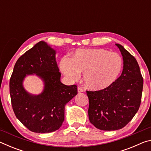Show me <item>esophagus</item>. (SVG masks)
<instances>
[{"label":"esophagus","mask_w":151,"mask_h":151,"mask_svg":"<svg viewBox=\"0 0 151 151\" xmlns=\"http://www.w3.org/2000/svg\"><path fill=\"white\" fill-rule=\"evenodd\" d=\"M84 92V89L83 88H81V86H78V93H83Z\"/></svg>","instance_id":"34e87169"}]
</instances>
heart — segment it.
<instances>
[{
    "instance_id": "heart-1",
    "label": "heart",
    "mask_w": 151,
    "mask_h": 151,
    "mask_svg": "<svg viewBox=\"0 0 151 151\" xmlns=\"http://www.w3.org/2000/svg\"><path fill=\"white\" fill-rule=\"evenodd\" d=\"M59 66L70 80H77L82 73L86 87L101 91L108 88L119 77L122 59L117 53L104 48H86L76 50L72 59L63 58Z\"/></svg>"
}]
</instances>
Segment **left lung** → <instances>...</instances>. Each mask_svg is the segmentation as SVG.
<instances>
[{"label": "left lung", "instance_id": "8db88e82", "mask_svg": "<svg viewBox=\"0 0 151 151\" xmlns=\"http://www.w3.org/2000/svg\"><path fill=\"white\" fill-rule=\"evenodd\" d=\"M123 58L121 75L108 88L88 91V118L97 129L115 131L126 126L139 110L143 78L137 61L122 45L116 44Z\"/></svg>", "mask_w": 151, "mask_h": 151}]
</instances>
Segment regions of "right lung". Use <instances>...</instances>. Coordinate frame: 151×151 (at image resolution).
<instances>
[{
	"label": "right lung",
	"instance_id": "1",
	"mask_svg": "<svg viewBox=\"0 0 151 151\" xmlns=\"http://www.w3.org/2000/svg\"><path fill=\"white\" fill-rule=\"evenodd\" d=\"M56 52L44 41L36 44L17 60L10 79L12 109L17 118L30 131H57L65 120V106L77 94V86L60 82ZM36 73L44 81V90L33 96L22 85L25 76Z\"/></svg>",
	"mask_w": 151,
	"mask_h": 151
}]
</instances>
